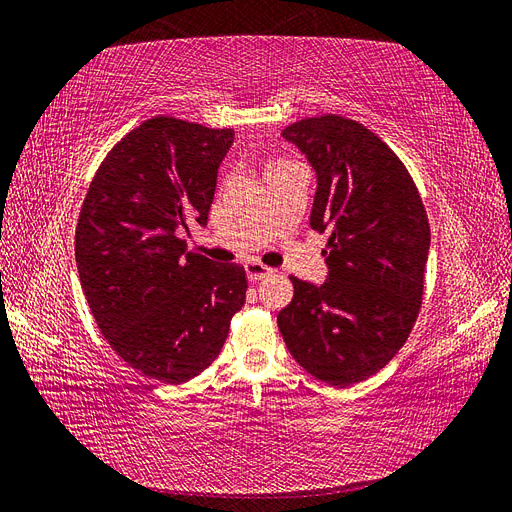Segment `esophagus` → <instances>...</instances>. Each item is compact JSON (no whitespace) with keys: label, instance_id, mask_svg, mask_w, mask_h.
<instances>
[{"label":"esophagus","instance_id":"34e87169","mask_svg":"<svg viewBox=\"0 0 512 512\" xmlns=\"http://www.w3.org/2000/svg\"><path fill=\"white\" fill-rule=\"evenodd\" d=\"M245 273H247V277H250L252 282H258V280H262V277L271 275L273 269L267 267V265H262V262L250 260V262H245Z\"/></svg>","mask_w":512,"mask_h":512}]
</instances>
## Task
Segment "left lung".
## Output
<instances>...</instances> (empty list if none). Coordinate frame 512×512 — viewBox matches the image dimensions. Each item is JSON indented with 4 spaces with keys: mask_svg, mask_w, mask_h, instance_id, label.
Masks as SVG:
<instances>
[{
    "mask_svg": "<svg viewBox=\"0 0 512 512\" xmlns=\"http://www.w3.org/2000/svg\"><path fill=\"white\" fill-rule=\"evenodd\" d=\"M282 136L316 170L309 226L329 232V275L320 286L290 275L277 327L307 374L344 389L389 363L421 312L427 211L404 162L363 123L309 117Z\"/></svg>",
    "mask_w": 512,
    "mask_h": 512,
    "instance_id": "8db88e82",
    "label": "left lung"
}]
</instances>
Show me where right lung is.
I'll use <instances>...</instances> for the list:
<instances>
[{"instance_id":"obj_1","label":"right lung","mask_w":512,"mask_h":512,"mask_svg":"<svg viewBox=\"0 0 512 512\" xmlns=\"http://www.w3.org/2000/svg\"><path fill=\"white\" fill-rule=\"evenodd\" d=\"M235 132L158 115L108 151L76 224L85 299L111 348L143 376L181 384L220 354L245 303V269L188 252L207 226Z\"/></svg>"}]
</instances>
